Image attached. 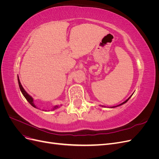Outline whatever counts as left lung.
<instances>
[{
  "label": "left lung",
  "mask_w": 159,
  "mask_h": 159,
  "mask_svg": "<svg viewBox=\"0 0 159 159\" xmlns=\"http://www.w3.org/2000/svg\"><path fill=\"white\" fill-rule=\"evenodd\" d=\"M131 97H130V98H131ZM130 98H128V99H127L126 101H125V102H124L123 103H121V104H119V105H117V106H119V105H123V104H124V103H126V102H127V101H128V100H129V99H130ZM115 107H117V106H115Z\"/></svg>",
  "instance_id": "8db88e82"
}]
</instances>
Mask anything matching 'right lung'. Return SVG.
I'll return each instance as SVG.
<instances>
[{
    "instance_id": "add662e5",
    "label": "right lung",
    "mask_w": 159,
    "mask_h": 159,
    "mask_svg": "<svg viewBox=\"0 0 159 159\" xmlns=\"http://www.w3.org/2000/svg\"><path fill=\"white\" fill-rule=\"evenodd\" d=\"M18 81L19 88H20V91H21L22 93L23 94L24 97H25V98L26 99V100L28 101V102H29V103H30V104L32 105V106H33L34 107H36V106H35L34 103V102H33V99H32V98L31 97L30 95H28V94L26 93V91L25 89H24L23 87H22V85H21V84H20V80H19V78H18ZM57 107H58V106H57V105H56V106H54V108L52 109V110H54V109H57Z\"/></svg>"
}]
</instances>
